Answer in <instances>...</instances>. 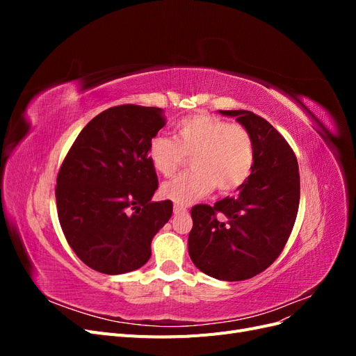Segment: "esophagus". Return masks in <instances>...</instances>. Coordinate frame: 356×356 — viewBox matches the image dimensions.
Masks as SVG:
<instances>
[{"instance_id":"esophagus-1","label":"esophagus","mask_w":356,"mask_h":356,"mask_svg":"<svg viewBox=\"0 0 356 356\" xmlns=\"http://www.w3.org/2000/svg\"><path fill=\"white\" fill-rule=\"evenodd\" d=\"M187 212V208L182 207V204H175L174 207V213L179 215V213H186Z\"/></svg>"}]
</instances>
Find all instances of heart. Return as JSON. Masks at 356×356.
Masks as SVG:
<instances>
[{
  "instance_id": "1",
  "label": "heart",
  "mask_w": 356,
  "mask_h": 356,
  "mask_svg": "<svg viewBox=\"0 0 356 356\" xmlns=\"http://www.w3.org/2000/svg\"><path fill=\"white\" fill-rule=\"evenodd\" d=\"M191 160V172L161 187L163 197L190 204L208 196L241 188L255 163V144L243 124L227 123L209 114H193L174 127V139L156 135L148 143V160L163 177H172Z\"/></svg>"
}]
</instances>
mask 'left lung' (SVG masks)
<instances>
[{
	"instance_id": "1",
	"label": "left lung",
	"mask_w": 356,
	"mask_h": 356,
	"mask_svg": "<svg viewBox=\"0 0 356 356\" xmlns=\"http://www.w3.org/2000/svg\"><path fill=\"white\" fill-rule=\"evenodd\" d=\"M220 113L251 132L255 163L238 195L191 208L188 254L200 272L236 282L261 273L282 252L298 212L300 174L293 148L263 117Z\"/></svg>"
}]
</instances>
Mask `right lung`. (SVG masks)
<instances>
[{
	"mask_svg": "<svg viewBox=\"0 0 356 356\" xmlns=\"http://www.w3.org/2000/svg\"><path fill=\"white\" fill-rule=\"evenodd\" d=\"M166 124L156 106L117 105L84 126L56 178L58 217L68 245L96 272L122 275L152 257L170 200L149 202L159 187L148 143Z\"/></svg>",
	"mask_w": 356,
	"mask_h": 356,
	"instance_id": "add662e5",
	"label": "right lung"
}]
</instances>
